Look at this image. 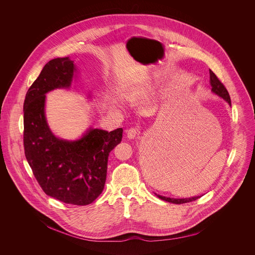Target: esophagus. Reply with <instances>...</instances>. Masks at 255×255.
I'll use <instances>...</instances> for the list:
<instances>
[{"instance_id": "esophagus-1", "label": "esophagus", "mask_w": 255, "mask_h": 255, "mask_svg": "<svg viewBox=\"0 0 255 255\" xmlns=\"http://www.w3.org/2000/svg\"><path fill=\"white\" fill-rule=\"evenodd\" d=\"M139 132V129L137 128H130L127 130V136L129 139H133Z\"/></svg>"}]
</instances>
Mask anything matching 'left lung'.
I'll return each instance as SVG.
<instances>
[{"label":"left lung","mask_w":255,"mask_h":255,"mask_svg":"<svg viewBox=\"0 0 255 255\" xmlns=\"http://www.w3.org/2000/svg\"><path fill=\"white\" fill-rule=\"evenodd\" d=\"M209 73H210V84L212 87V91L215 94L219 95L220 97H222L231 106V98H230L228 90L226 89L224 84L219 80V78L216 76L215 73H213L211 70H209ZM157 196L162 200H165L170 203H175V204H182V203L191 202L200 197V196H194V197H190V198H171V197H166V196H162V195H157Z\"/></svg>","instance_id":"1"}]
</instances>
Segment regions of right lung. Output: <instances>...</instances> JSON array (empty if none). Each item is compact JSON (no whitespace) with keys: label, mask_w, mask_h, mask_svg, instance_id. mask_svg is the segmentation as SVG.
Instances as JSON below:
<instances>
[{"label":"right lung","mask_w":255,"mask_h":255,"mask_svg":"<svg viewBox=\"0 0 255 255\" xmlns=\"http://www.w3.org/2000/svg\"><path fill=\"white\" fill-rule=\"evenodd\" d=\"M75 66L69 57L48 62L29 87L23 104L26 160L43 191L73 205L92 203L103 191L110 152L122 141L123 128H90L78 140L56 137L45 117L46 93L69 88Z\"/></svg>","instance_id":"add662e5"}]
</instances>
